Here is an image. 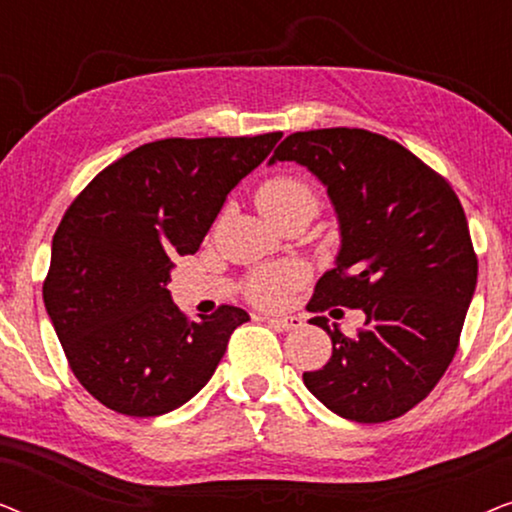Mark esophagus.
Listing matches in <instances>:
<instances>
[{
    "instance_id": "obj_1",
    "label": "esophagus",
    "mask_w": 512,
    "mask_h": 512,
    "mask_svg": "<svg viewBox=\"0 0 512 512\" xmlns=\"http://www.w3.org/2000/svg\"><path fill=\"white\" fill-rule=\"evenodd\" d=\"M268 321L279 331H296V328L303 326V319L296 317V314H291V317H268Z\"/></svg>"
}]
</instances>
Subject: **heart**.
Returning a JSON list of instances; mask_svg holds the SVG:
<instances>
[{
    "mask_svg": "<svg viewBox=\"0 0 512 512\" xmlns=\"http://www.w3.org/2000/svg\"><path fill=\"white\" fill-rule=\"evenodd\" d=\"M256 205L268 221L298 212L314 214L317 212V193L307 181L291 177V174H279L258 186ZM300 279H303V272L296 265L263 268L251 275L247 293L256 305H277Z\"/></svg>",
    "mask_w": 512,
    "mask_h": 512,
    "instance_id": "b5f03b06",
    "label": "heart"
}]
</instances>
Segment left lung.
<instances>
[{"mask_svg": "<svg viewBox=\"0 0 512 512\" xmlns=\"http://www.w3.org/2000/svg\"><path fill=\"white\" fill-rule=\"evenodd\" d=\"M277 160L307 167L340 223L335 268L307 310L366 314L354 338L326 317L310 319L331 335L333 356L303 373L305 387L352 422L401 417L431 394L459 347L478 282L464 207L415 153L361 128L293 132L270 165Z\"/></svg>", "mask_w": 512, "mask_h": 512, "instance_id": "obj_1", "label": "left lung"}]
</instances>
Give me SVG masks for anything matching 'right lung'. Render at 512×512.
<instances>
[{"instance_id": "obj_1", "label": "right lung", "mask_w": 512, "mask_h": 512, "mask_svg": "<svg viewBox=\"0 0 512 512\" xmlns=\"http://www.w3.org/2000/svg\"><path fill=\"white\" fill-rule=\"evenodd\" d=\"M282 132L158 139L97 174L53 235L44 305L90 396L130 417L177 410L209 382L249 314L191 321L172 303L174 256L195 254L228 193Z\"/></svg>"}]
</instances>
